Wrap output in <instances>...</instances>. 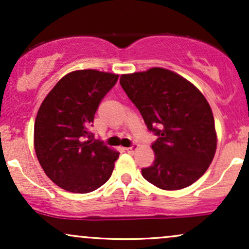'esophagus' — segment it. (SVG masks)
Masks as SVG:
<instances>
[{
	"label": "esophagus",
	"mask_w": 249,
	"mask_h": 249,
	"mask_svg": "<svg viewBox=\"0 0 249 249\" xmlns=\"http://www.w3.org/2000/svg\"><path fill=\"white\" fill-rule=\"evenodd\" d=\"M137 148H138V145H137V144H133V145H131L130 147H127V148H126V152H127V153H130V154H132V153L136 152Z\"/></svg>",
	"instance_id": "1"
}]
</instances>
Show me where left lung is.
<instances>
[{
	"label": "left lung",
	"mask_w": 249,
	"mask_h": 249,
	"mask_svg": "<svg viewBox=\"0 0 249 249\" xmlns=\"http://www.w3.org/2000/svg\"><path fill=\"white\" fill-rule=\"evenodd\" d=\"M121 85L150 132L154 161L142 174L154 186L181 190L207 171L216 148L210 104L192 83L173 71L152 68L121 76Z\"/></svg>",
	"instance_id": "obj_1"
}]
</instances>
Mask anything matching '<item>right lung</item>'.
<instances>
[{"label":"right lung","mask_w":249,"mask_h":249,"mask_svg":"<svg viewBox=\"0 0 249 249\" xmlns=\"http://www.w3.org/2000/svg\"><path fill=\"white\" fill-rule=\"evenodd\" d=\"M118 75L77 70L48 93L37 113L34 142L37 159L57 186L89 193L110 179L119 153L95 141V113Z\"/></svg>","instance_id":"add662e5"}]
</instances>
